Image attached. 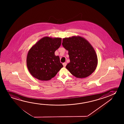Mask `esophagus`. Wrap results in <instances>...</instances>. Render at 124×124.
I'll use <instances>...</instances> for the list:
<instances>
[{
  "label": "esophagus",
  "instance_id": "1",
  "mask_svg": "<svg viewBox=\"0 0 124 124\" xmlns=\"http://www.w3.org/2000/svg\"><path fill=\"white\" fill-rule=\"evenodd\" d=\"M63 66L64 67H65L66 66V65H67V63H63Z\"/></svg>",
  "mask_w": 124,
  "mask_h": 124
}]
</instances>
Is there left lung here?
I'll use <instances>...</instances> for the list:
<instances>
[{
	"label": "left lung",
	"instance_id": "8db88e82",
	"mask_svg": "<svg viewBox=\"0 0 124 124\" xmlns=\"http://www.w3.org/2000/svg\"><path fill=\"white\" fill-rule=\"evenodd\" d=\"M62 45L68 51L70 62L66 67L72 75L84 78L95 71L98 64L97 56L87 40L80 36L65 38Z\"/></svg>",
	"mask_w": 124,
	"mask_h": 124
}]
</instances>
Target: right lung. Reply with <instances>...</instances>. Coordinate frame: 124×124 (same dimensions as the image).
<instances>
[{"label": "right lung", "instance_id": "1", "mask_svg": "<svg viewBox=\"0 0 124 124\" xmlns=\"http://www.w3.org/2000/svg\"><path fill=\"white\" fill-rule=\"evenodd\" d=\"M61 44V38L45 37L31 48L27 66L33 77L41 81L49 80L63 67L59 56L54 54Z\"/></svg>", "mask_w": 124, "mask_h": 124}]
</instances>
